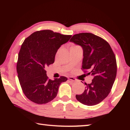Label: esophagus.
Instances as JSON below:
<instances>
[{"label":"esophagus","instance_id":"34e87169","mask_svg":"<svg viewBox=\"0 0 130 130\" xmlns=\"http://www.w3.org/2000/svg\"><path fill=\"white\" fill-rule=\"evenodd\" d=\"M68 79L72 82H76V79L75 78H74L73 76H69Z\"/></svg>","mask_w":130,"mask_h":130}]
</instances>
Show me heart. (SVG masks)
<instances>
[{
    "label": "heart",
    "instance_id": "1",
    "mask_svg": "<svg viewBox=\"0 0 130 130\" xmlns=\"http://www.w3.org/2000/svg\"><path fill=\"white\" fill-rule=\"evenodd\" d=\"M73 47H76V46H73Z\"/></svg>",
    "mask_w": 130,
    "mask_h": 130
}]
</instances>
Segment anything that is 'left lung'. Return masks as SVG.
<instances>
[{
  "instance_id": "8db88e82",
  "label": "left lung",
  "mask_w": 130,
  "mask_h": 130,
  "mask_svg": "<svg viewBox=\"0 0 130 130\" xmlns=\"http://www.w3.org/2000/svg\"><path fill=\"white\" fill-rule=\"evenodd\" d=\"M83 50L82 69L89 70L92 82L86 85L82 94L76 98L82 104L94 106L106 98L111 92L117 74L116 56L106 41L91 33L74 35L70 40Z\"/></svg>"
}]
</instances>
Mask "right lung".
Segmentation results:
<instances>
[{"label": "right lung", "mask_w": 130, "mask_h": 130, "mask_svg": "<svg viewBox=\"0 0 130 130\" xmlns=\"http://www.w3.org/2000/svg\"><path fill=\"white\" fill-rule=\"evenodd\" d=\"M71 37L42 30L24 40L18 54L17 71L22 89L30 101L40 104L48 103L56 96L61 83L68 80L65 76L49 79L45 69L54 62L58 49Z\"/></svg>", "instance_id": "obj_1"}]
</instances>
